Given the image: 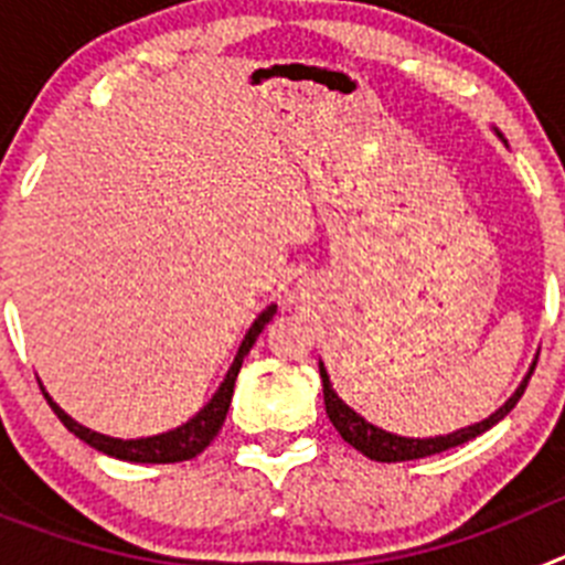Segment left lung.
I'll list each match as a JSON object with an SVG mask.
<instances>
[{
  "label": "left lung",
  "mask_w": 565,
  "mask_h": 565,
  "mask_svg": "<svg viewBox=\"0 0 565 565\" xmlns=\"http://www.w3.org/2000/svg\"><path fill=\"white\" fill-rule=\"evenodd\" d=\"M501 135V132H498ZM535 373V364L529 367L526 379H523L521 384H518V391L512 393V396L507 398V402L498 407L495 413L489 418H483V422L478 424H469V427H461V430L456 433H447V436H436V438H404V436H396V433H387L382 430V427H376V424L364 422L362 416H359L353 407H348V404L342 402V398L337 396V391L331 387V376H328L326 364L319 362V376H322V393H326V411H328V418H331V424L337 427L339 436L344 438V441L351 444V447H356L362 456H367L371 461H382V463H393V461H413V458H427V456H436V452H444V450H452V447H458V444H467L472 441L476 436H481V433H487L489 427H495L498 422H501L503 416H507L512 407L518 404V398L523 396V391H526L529 384V376Z\"/></svg>",
  "instance_id": "1"
}]
</instances>
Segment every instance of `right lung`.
I'll return each mask as SVG.
<instances>
[{
    "label": "right lung",
    "instance_id": "obj_1",
    "mask_svg": "<svg viewBox=\"0 0 565 565\" xmlns=\"http://www.w3.org/2000/svg\"><path fill=\"white\" fill-rule=\"evenodd\" d=\"M274 313H277V306H268L266 311L254 319V326L248 328V333L243 337V342H239L237 356H234L232 367H228V373H226V379L221 382L217 393L209 398L206 407H203L198 416L189 418L186 424H181V427H174V430H169V433H161V436L127 438V441H124V438L102 436V433L89 430V427H84V424L73 422V418H70L67 413H64L62 407H58V404L53 402L47 393H44V387H42V393H44V398H47L50 407H53V413L58 416V422H62L64 427L73 433V436L82 438L84 444L96 447L98 452H107V456L121 458V461H132V463L189 461V458L201 456L209 444L214 441V436L221 433L223 422H226L228 404H232V396H234V379H237L239 367H243V359H246V353L252 351V344L257 342V337L263 333V328L271 322Z\"/></svg>",
    "mask_w": 565,
    "mask_h": 565
}]
</instances>
